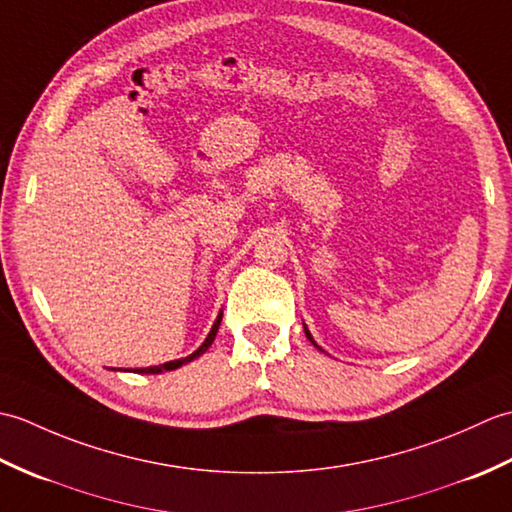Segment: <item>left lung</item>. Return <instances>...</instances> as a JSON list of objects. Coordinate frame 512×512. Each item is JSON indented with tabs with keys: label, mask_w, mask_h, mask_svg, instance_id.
Segmentation results:
<instances>
[{
	"label": "left lung",
	"mask_w": 512,
	"mask_h": 512,
	"mask_svg": "<svg viewBox=\"0 0 512 512\" xmlns=\"http://www.w3.org/2000/svg\"><path fill=\"white\" fill-rule=\"evenodd\" d=\"M303 330H306V336H308V339L312 341V345H317V343H314V339H312V334L308 332V328H303ZM317 347H319V345H317ZM319 350H321V347H319ZM321 352H323V350H321Z\"/></svg>",
	"instance_id": "obj_1"
}]
</instances>
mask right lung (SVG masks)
Here are the masks:
<instances>
[{
    "label": "right lung",
    "instance_id": "1",
    "mask_svg": "<svg viewBox=\"0 0 512 512\" xmlns=\"http://www.w3.org/2000/svg\"><path fill=\"white\" fill-rule=\"evenodd\" d=\"M220 323H222V312L217 314V319H215V323H213V328H211V332H209V336H206L204 339V343L198 347V350H195L193 354H189V356H184V358H178V361H169V363H165V365H154V367H140V369H134L136 374H162V372H171V369H178V367H182L184 363H191L193 358H198V356H202L206 350H209L211 347V343H213V339H215V334H217V328H220Z\"/></svg>",
    "mask_w": 512,
    "mask_h": 512
}]
</instances>
